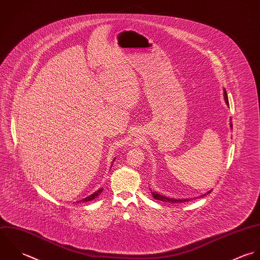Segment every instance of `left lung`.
Masks as SVG:
<instances>
[{
  "label": "left lung",
  "mask_w": 260,
  "mask_h": 260,
  "mask_svg": "<svg viewBox=\"0 0 260 260\" xmlns=\"http://www.w3.org/2000/svg\"><path fill=\"white\" fill-rule=\"evenodd\" d=\"M224 99H225L226 104L229 106V104H228V96H227V92H226V89H225V88H224ZM230 127L232 128V123H230ZM211 190H212V189H211ZM211 190L207 191L206 193H204V194H202V196H199V197H197V198H193V199L196 200V199H198V198H204L206 194L210 193V192H211ZM151 194H152V197H153L155 200H159V201L168 202V203H172V204H174V203H183V202H187V201H189L188 199H183V200H181V199L168 198V197H166V196H162V194H160V193H157L156 191H151ZM191 200H192V199H191Z\"/></svg>",
  "instance_id": "1"
}]
</instances>
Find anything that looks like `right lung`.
Here are the masks:
<instances>
[{
    "label": "right lung",
    "instance_id": "right-lung-1",
    "mask_svg": "<svg viewBox=\"0 0 260 260\" xmlns=\"http://www.w3.org/2000/svg\"><path fill=\"white\" fill-rule=\"evenodd\" d=\"M114 160H115V159H114ZM114 160H113V161H114ZM102 191H103V187H102V188H100V189H98L95 192L91 193L90 196H88V197H87L86 199H84V200H82V201H80V202H88V201H92V200H93V199H95L98 196H100Z\"/></svg>",
    "mask_w": 260,
    "mask_h": 260
}]
</instances>
